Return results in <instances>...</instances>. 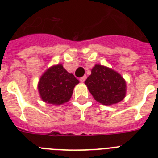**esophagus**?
I'll use <instances>...</instances> for the list:
<instances>
[{
    "label": "esophagus",
    "instance_id": "esophagus-1",
    "mask_svg": "<svg viewBox=\"0 0 158 158\" xmlns=\"http://www.w3.org/2000/svg\"><path fill=\"white\" fill-rule=\"evenodd\" d=\"M85 79H86V76L82 77L80 78V81L83 83V82H85Z\"/></svg>",
    "mask_w": 158,
    "mask_h": 158
}]
</instances>
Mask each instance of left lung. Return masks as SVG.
I'll return each instance as SVG.
<instances>
[{"label": "left lung", "instance_id": "obj_1", "mask_svg": "<svg viewBox=\"0 0 158 158\" xmlns=\"http://www.w3.org/2000/svg\"><path fill=\"white\" fill-rule=\"evenodd\" d=\"M85 84L95 100L104 105L116 104L126 94V82L121 75L103 65H95Z\"/></svg>", "mask_w": 158, "mask_h": 158}]
</instances>
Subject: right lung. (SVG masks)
Here are the masks:
<instances>
[{
	"label": "right lung",
	"instance_id": "right-lung-1",
	"mask_svg": "<svg viewBox=\"0 0 158 158\" xmlns=\"http://www.w3.org/2000/svg\"><path fill=\"white\" fill-rule=\"evenodd\" d=\"M79 81L62 65L52 66L40 78L38 89L42 100L52 104H62L69 100Z\"/></svg>",
	"mask_w": 158,
	"mask_h": 158
}]
</instances>
